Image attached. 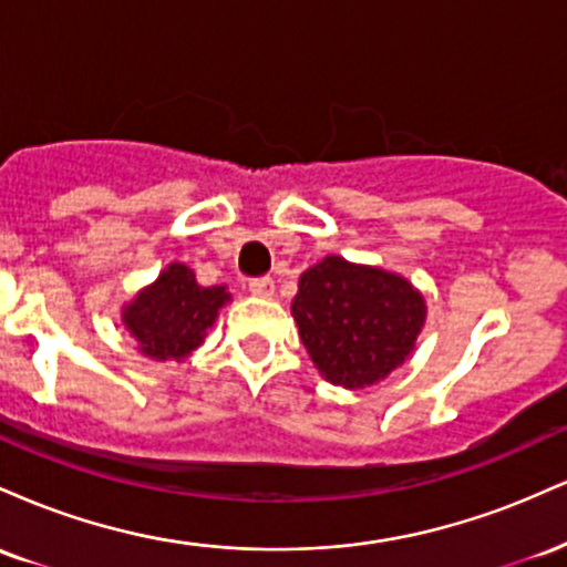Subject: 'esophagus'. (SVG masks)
<instances>
[{
	"label": "esophagus",
	"mask_w": 567,
	"mask_h": 567,
	"mask_svg": "<svg viewBox=\"0 0 567 567\" xmlns=\"http://www.w3.org/2000/svg\"><path fill=\"white\" fill-rule=\"evenodd\" d=\"M247 288H250V292L256 298H271V296H275V282H271L269 277L250 279V285H247Z\"/></svg>",
	"instance_id": "34e87169"
}]
</instances>
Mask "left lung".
<instances>
[{"label": "left lung", "mask_w": 567, "mask_h": 567, "mask_svg": "<svg viewBox=\"0 0 567 567\" xmlns=\"http://www.w3.org/2000/svg\"><path fill=\"white\" fill-rule=\"evenodd\" d=\"M290 311L315 368L343 389L386 379L410 360L426 322V301L410 279L341 256L303 271Z\"/></svg>", "instance_id": "8db88e82"}]
</instances>
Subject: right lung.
<instances>
[{
	"mask_svg": "<svg viewBox=\"0 0 567 567\" xmlns=\"http://www.w3.org/2000/svg\"><path fill=\"white\" fill-rule=\"evenodd\" d=\"M231 301L226 285L202 288L186 264H167L152 285L122 306V324L154 362H184L205 343L218 311Z\"/></svg>",
	"mask_w": 567,
	"mask_h": 567,
	"instance_id": "1",
	"label": "right lung"
}]
</instances>
